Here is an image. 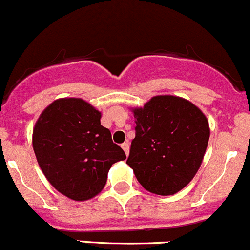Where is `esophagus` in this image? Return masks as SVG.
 Returning <instances> with one entry per match:
<instances>
[{
  "instance_id": "esophagus-1",
  "label": "esophagus",
  "mask_w": 250,
  "mask_h": 250,
  "mask_svg": "<svg viewBox=\"0 0 250 250\" xmlns=\"http://www.w3.org/2000/svg\"><path fill=\"white\" fill-rule=\"evenodd\" d=\"M122 147H123V150H124L125 155H126V156H128V152H130V145H128V143H127V142H126V143H123V144H122Z\"/></svg>"
}]
</instances>
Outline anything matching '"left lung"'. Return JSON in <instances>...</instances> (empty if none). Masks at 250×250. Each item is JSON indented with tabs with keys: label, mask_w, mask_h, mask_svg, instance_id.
Wrapping results in <instances>:
<instances>
[{
	"label": "left lung",
	"mask_w": 250,
	"mask_h": 250,
	"mask_svg": "<svg viewBox=\"0 0 250 250\" xmlns=\"http://www.w3.org/2000/svg\"><path fill=\"white\" fill-rule=\"evenodd\" d=\"M136 137L126 164L156 195L178 192L193 178L208 146V120L183 98L157 95L134 108Z\"/></svg>",
	"instance_id": "left-lung-1"
}]
</instances>
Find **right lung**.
I'll return each instance as SVG.
<instances>
[{
  "instance_id": "obj_1",
  "label": "right lung",
  "mask_w": 250,
  "mask_h": 250,
  "mask_svg": "<svg viewBox=\"0 0 250 250\" xmlns=\"http://www.w3.org/2000/svg\"><path fill=\"white\" fill-rule=\"evenodd\" d=\"M100 118V112L83 99L64 98L50 104L35 124L33 148L42 172L71 200L98 195L112 164L126 159Z\"/></svg>"
}]
</instances>
